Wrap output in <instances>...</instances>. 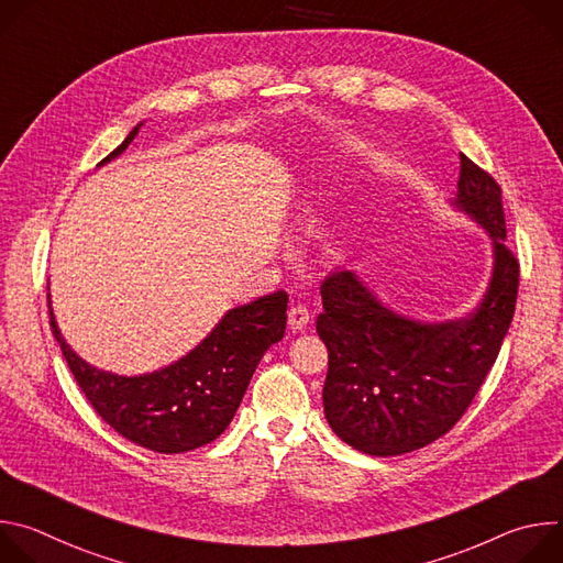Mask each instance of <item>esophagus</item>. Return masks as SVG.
I'll list each match as a JSON object with an SVG mask.
<instances>
[{"label":"esophagus","mask_w":563,"mask_h":563,"mask_svg":"<svg viewBox=\"0 0 563 563\" xmlns=\"http://www.w3.org/2000/svg\"><path fill=\"white\" fill-rule=\"evenodd\" d=\"M287 323H289V330L291 332H302L309 323V311L305 305H294L287 313Z\"/></svg>","instance_id":"esophagus-1"}]
</instances>
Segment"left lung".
Returning a JSON list of instances; mask_svg holds the SVG:
<instances>
[{"instance_id":"1","label":"left lung","mask_w":563,"mask_h":563,"mask_svg":"<svg viewBox=\"0 0 563 563\" xmlns=\"http://www.w3.org/2000/svg\"><path fill=\"white\" fill-rule=\"evenodd\" d=\"M452 205L493 240V278L467 316L445 323L396 313L352 272L320 285L316 332L330 367L323 408L332 430L358 452L396 456L450 432L497 361L515 316L519 263L506 247L501 187L461 153Z\"/></svg>"}]
</instances>
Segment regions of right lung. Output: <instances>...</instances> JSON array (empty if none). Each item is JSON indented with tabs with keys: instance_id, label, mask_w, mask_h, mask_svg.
Listing matches in <instances>:
<instances>
[{
	"instance_id": "add662e5",
	"label": "right lung",
	"mask_w": 563,
	"mask_h": 563,
	"mask_svg": "<svg viewBox=\"0 0 563 563\" xmlns=\"http://www.w3.org/2000/svg\"><path fill=\"white\" fill-rule=\"evenodd\" d=\"M142 122L98 167L111 163ZM287 294L274 291L229 309L211 334L180 361L140 376H120L79 358L64 341L51 307V330L96 412L124 439L159 454H180L218 439L231 423L263 358L285 336Z\"/></svg>"
}]
</instances>
